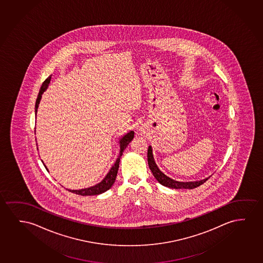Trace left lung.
Returning <instances> with one entry per match:
<instances>
[{
	"instance_id": "obj_1",
	"label": "left lung",
	"mask_w": 263,
	"mask_h": 263,
	"mask_svg": "<svg viewBox=\"0 0 263 263\" xmlns=\"http://www.w3.org/2000/svg\"><path fill=\"white\" fill-rule=\"evenodd\" d=\"M148 164L152 174L155 177L156 179L161 184V185L175 189H196L197 186L203 184L204 182L208 180V178L196 182H178L174 179H171V178L166 177V175L159 171V167L156 165L155 160L152 155V147L149 146L148 148Z\"/></svg>"
}]
</instances>
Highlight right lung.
<instances>
[{"label":"right lung","instance_id":"1","mask_svg":"<svg viewBox=\"0 0 263 263\" xmlns=\"http://www.w3.org/2000/svg\"><path fill=\"white\" fill-rule=\"evenodd\" d=\"M50 76L48 77L41 85V90L37 95V100H36V104H35V112L37 115V109L40 104V101L41 99V95L45 92V90L48 87L49 81H50ZM134 132H129V134H126L124 137H122V140L120 141V146H121V151H120V155H119L118 159L115 161V165L111 166V170L109 171V173L106 175V177L104 178L103 181L100 182L99 184L88 187V189H81V190H68L70 192L74 193L77 195H80V196H97L102 193H104L107 191L108 189L111 187V185H114L115 182V178L117 176V172H118L119 164H120V159L122 155V152H124L126 147L128 146L130 141L134 139Z\"/></svg>","mask_w":263,"mask_h":263}]
</instances>
